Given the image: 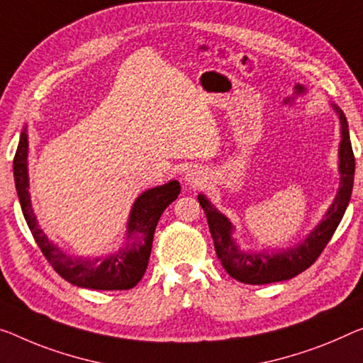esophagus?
I'll return each mask as SVG.
<instances>
[{
    "label": "esophagus",
    "mask_w": 363,
    "mask_h": 363,
    "mask_svg": "<svg viewBox=\"0 0 363 363\" xmlns=\"http://www.w3.org/2000/svg\"><path fill=\"white\" fill-rule=\"evenodd\" d=\"M203 180H204L203 174H201V172H196V170H189L188 174L185 175V182L191 186H199L201 183H203Z\"/></svg>",
    "instance_id": "34e87169"
}]
</instances>
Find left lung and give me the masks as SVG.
I'll return each mask as SVG.
<instances>
[{"label": "left lung", "mask_w": 363, "mask_h": 363, "mask_svg": "<svg viewBox=\"0 0 363 363\" xmlns=\"http://www.w3.org/2000/svg\"><path fill=\"white\" fill-rule=\"evenodd\" d=\"M331 107L336 111L339 125H341V143H339L337 149V172L341 177L339 178V188L323 219L318 222L313 230L302 242L294 245V247L276 250V252L243 250L237 243V238L233 237L235 225L232 224L230 219L225 214H222L206 194H198L201 208L208 217L217 258H219L222 267L228 272V276L237 279L238 282L261 286V284L287 281V279L300 274L315 263L331 240L339 222H341L349 206L350 194H352L355 159L352 144H350L347 118L337 105L333 104Z\"/></svg>", "instance_id": "left-lung-1"}]
</instances>
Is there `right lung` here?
<instances>
[{
	"mask_svg": "<svg viewBox=\"0 0 363 363\" xmlns=\"http://www.w3.org/2000/svg\"><path fill=\"white\" fill-rule=\"evenodd\" d=\"M29 136L27 126L21 133L19 146L14 155V183L22 214L42 253L53 269L72 286L96 291H128L141 281L147 269L154 232L167 206L180 194V183L170 180L160 186L149 188L135 199L126 222L125 243L105 258L72 256L61 250L47 237L33 214L29 193Z\"/></svg>",
	"mask_w": 363,
	"mask_h": 363,
	"instance_id": "1",
	"label": "right lung"
}]
</instances>
